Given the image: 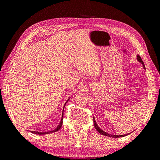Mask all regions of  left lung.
Here are the masks:
<instances>
[{"label": "left lung", "instance_id": "left-lung-1", "mask_svg": "<svg viewBox=\"0 0 160 160\" xmlns=\"http://www.w3.org/2000/svg\"><path fill=\"white\" fill-rule=\"evenodd\" d=\"M137 59H138V60L140 62H141L142 63V65H143V68H145V65H144V62H143V60H142V59H141V57H140L138 54V56H137ZM93 122H94V125H95V129L96 130H97V131L99 133H100V134L101 135H106V136H109V137H112V138H119V137H124V136H125V135H111V134H108V133H107V132H104V131H102L101 129H100L99 127L98 126V124H97V123H96V122H95V119H93Z\"/></svg>", "mask_w": 160, "mask_h": 160}]
</instances>
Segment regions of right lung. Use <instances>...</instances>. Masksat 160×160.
I'll list each match as a JSON object with an SVG mask.
<instances>
[{
    "label": "right lung",
    "instance_id": "obj_1",
    "mask_svg": "<svg viewBox=\"0 0 160 160\" xmlns=\"http://www.w3.org/2000/svg\"><path fill=\"white\" fill-rule=\"evenodd\" d=\"M68 102V101H67ZM66 102L65 103V104H66ZM64 106V107H65ZM64 111V110H63ZM62 119H63V111H62V119H61V121H60V123L59 125L58 126V128H57L55 130H52V131H49V132H36V131H32V133H34V134H37V135H46V134H49V133H51V132H57V131H58L61 128V127H62Z\"/></svg>",
    "mask_w": 160,
    "mask_h": 160
}]
</instances>
